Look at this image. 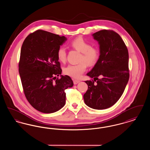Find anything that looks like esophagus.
<instances>
[{
	"mask_svg": "<svg viewBox=\"0 0 150 150\" xmlns=\"http://www.w3.org/2000/svg\"><path fill=\"white\" fill-rule=\"evenodd\" d=\"M73 81H74V84H75V85H76V84H78L80 82V80H73Z\"/></svg>",
	"mask_w": 150,
	"mask_h": 150,
	"instance_id": "esophagus-1",
	"label": "esophagus"
}]
</instances>
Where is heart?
Masks as SVG:
<instances>
[{
  "mask_svg": "<svg viewBox=\"0 0 150 150\" xmlns=\"http://www.w3.org/2000/svg\"><path fill=\"white\" fill-rule=\"evenodd\" d=\"M72 48L81 53L80 61H84L89 65H93L96 63L99 58V50L92 47L91 44L87 42L82 38H78L70 43ZM58 59L64 62L66 59V50L64 47L59 48L57 51ZM86 66L84 62L77 64H70L64 70L65 74L74 78H80L85 71Z\"/></svg>",
  "mask_w": 150,
  "mask_h": 150,
  "instance_id": "1",
  "label": "heart"
}]
</instances>
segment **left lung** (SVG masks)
<instances>
[{"instance_id":"1","label":"left lung","mask_w":150,"mask_h":150,"mask_svg":"<svg viewBox=\"0 0 150 150\" xmlns=\"http://www.w3.org/2000/svg\"><path fill=\"white\" fill-rule=\"evenodd\" d=\"M92 36L99 44L100 56L86 74L94 80L85 81L88 89L83 97L88 107L103 110L119 100L128 84V51L120 36L113 31L100 30Z\"/></svg>"}]
</instances>
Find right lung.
Wrapping results in <instances>:
<instances>
[{
    "mask_svg": "<svg viewBox=\"0 0 150 150\" xmlns=\"http://www.w3.org/2000/svg\"><path fill=\"white\" fill-rule=\"evenodd\" d=\"M66 40L65 36L39 30L28 36L22 45L19 74L24 93L30 105L43 113L64 107V90L74 85L69 76L61 75L57 57ZM59 75L60 79L57 78Z\"/></svg>",
    "mask_w": 150,
    "mask_h": 150,
    "instance_id": "right-lung-1",
    "label": "right lung"
}]
</instances>
